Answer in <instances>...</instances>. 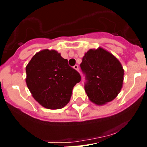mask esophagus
<instances>
[{
  "mask_svg": "<svg viewBox=\"0 0 147 147\" xmlns=\"http://www.w3.org/2000/svg\"><path fill=\"white\" fill-rule=\"evenodd\" d=\"M73 67H74V69H76L77 71H78V72H79V67H78V65H75Z\"/></svg>",
  "mask_w": 147,
  "mask_h": 147,
  "instance_id": "obj_1",
  "label": "esophagus"
}]
</instances>
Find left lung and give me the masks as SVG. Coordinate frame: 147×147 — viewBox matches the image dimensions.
Masks as SVG:
<instances>
[{
  "instance_id": "left-lung-1",
  "label": "left lung",
  "mask_w": 147,
  "mask_h": 147,
  "mask_svg": "<svg viewBox=\"0 0 147 147\" xmlns=\"http://www.w3.org/2000/svg\"><path fill=\"white\" fill-rule=\"evenodd\" d=\"M80 68L85 76V90L97 105L113 100L120 92L123 71L120 62L102 48L90 49L82 58Z\"/></svg>"
}]
</instances>
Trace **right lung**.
I'll return each instance as SVG.
<instances>
[{
    "label": "right lung",
    "mask_w": 147,
    "mask_h": 147,
    "mask_svg": "<svg viewBox=\"0 0 147 147\" xmlns=\"http://www.w3.org/2000/svg\"><path fill=\"white\" fill-rule=\"evenodd\" d=\"M26 85L34 99L49 109H59L69 102L79 72L55 50L36 54L26 67Z\"/></svg>",
    "instance_id": "obj_1"
}]
</instances>
